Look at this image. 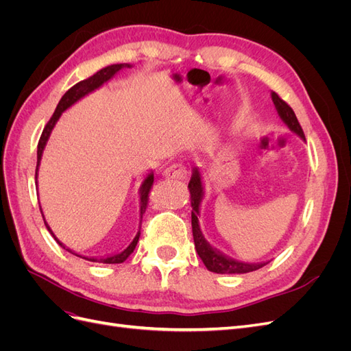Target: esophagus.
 Returning a JSON list of instances; mask_svg holds the SVG:
<instances>
[{
	"label": "esophagus",
	"mask_w": 351,
	"mask_h": 351,
	"mask_svg": "<svg viewBox=\"0 0 351 351\" xmlns=\"http://www.w3.org/2000/svg\"><path fill=\"white\" fill-rule=\"evenodd\" d=\"M162 176H164L165 178H173V180H183V178H186L187 173H186L184 167H182V165H180V164H173V165H169V167H167V168L164 169Z\"/></svg>",
	"instance_id": "34e87169"
}]
</instances>
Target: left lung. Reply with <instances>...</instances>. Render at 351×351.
<instances>
[{"label":"left lung","mask_w":351,"mask_h":351,"mask_svg":"<svg viewBox=\"0 0 351 351\" xmlns=\"http://www.w3.org/2000/svg\"><path fill=\"white\" fill-rule=\"evenodd\" d=\"M271 98L275 105V110H277L280 119L284 121V124L289 127V129L300 137L302 141L304 139V133L302 130V125L297 120V117L291 107L287 102H284L277 93L271 92ZM189 192H190V205H192V230H193V240H195V249L199 254L202 262L205 263L208 271L215 272V274H246L256 271L265 265L269 263L267 262H258V263H249V262H241L237 259L230 258L228 254L219 252L217 247H212L210 244L206 241L204 232L200 230L199 226V215H200V204L205 196V186H204V177L199 168H193L192 177H190L189 182Z\"/></svg>","instance_id":"1"}]
</instances>
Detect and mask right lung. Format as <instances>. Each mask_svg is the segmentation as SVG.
<instances>
[{"label":"right lung","instance_id":"add662e5","mask_svg":"<svg viewBox=\"0 0 351 351\" xmlns=\"http://www.w3.org/2000/svg\"><path fill=\"white\" fill-rule=\"evenodd\" d=\"M132 67H133V66H132V64H127V62H123V64H111V66H107V67H104V69H101L99 71L95 73L93 76H90V77H88V79H84V80L76 83L73 88H70L64 95H62V98L60 99V102H58V105H57V108H56V111H54V115L51 117V120H49L48 124L45 125V129H44V132H42V136H40L39 143H38V162H36V174H35L36 186H38V171H39L42 154H44V149H45V146H47V143H48L49 136H51L52 130H54V127H56L57 121L60 120L61 114L64 112L66 110H69V108L71 107V105H74L77 101H80L82 98L86 97V95L92 93L93 90L99 89L104 83H107L108 80H111V79L115 76V74L119 73L121 69H132ZM152 184H154V171L151 169V173L145 177V180H143L141 187H139V212H141V214H139V215H141L139 226L142 224V217H143L145 210H146L147 199H149V190H151ZM39 208H40V206H39ZM40 214H42V217H44V212H42V208H40ZM44 222H45V226H47V228H48V231H49V234H51L52 237H54V240L60 244V246H61L62 249L70 252L71 254H74V256L82 258V259H86V261H90V262H98V263H121V262H124V261H125L127 258H129L130 254L133 253L137 241H139V236H141V228H139V230H137V232H136L134 239L130 241L129 246H127L125 249H123V250L119 252V253L107 254V256H97V258H95V256H82V254H79V253H76L74 250H71L70 247L66 246V244H62V243L56 237V234H54V232H52L51 227L47 224L45 217H44Z\"/></svg>","mask_w":351,"mask_h":351}]
</instances>
